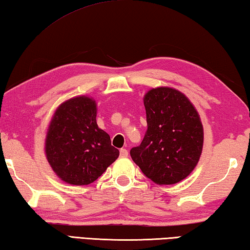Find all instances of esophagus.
I'll return each mask as SVG.
<instances>
[{"label":"esophagus","mask_w":250,"mask_h":250,"mask_svg":"<svg viewBox=\"0 0 250 250\" xmlns=\"http://www.w3.org/2000/svg\"><path fill=\"white\" fill-rule=\"evenodd\" d=\"M128 156V151L125 148H121L120 149V157H126Z\"/></svg>","instance_id":"esophagus-1"}]
</instances>
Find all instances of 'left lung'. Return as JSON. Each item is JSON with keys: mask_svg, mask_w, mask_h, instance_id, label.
I'll return each instance as SVG.
<instances>
[{"mask_svg": "<svg viewBox=\"0 0 250 250\" xmlns=\"http://www.w3.org/2000/svg\"><path fill=\"white\" fill-rule=\"evenodd\" d=\"M147 130L130 155L147 178L172 185L193 170L203 146V128L197 110L179 90L153 88L145 95Z\"/></svg>", "mask_w": 250, "mask_h": 250, "instance_id": "left-lung-1", "label": "left lung"}]
</instances>
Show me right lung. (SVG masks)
<instances>
[{
    "label": "right lung",
    "instance_id": "obj_1",
    "mask_svg": "<svg viewBox=\"0 0 250 250\" xmlns=\"http://www.w3.org/2000/svg\"><path fill=\"white\" fill-rule=\"evenodd\" d=\"M46 154L54 172L67 184L94 183L119 156L109 134L96 122V103L80 96L58 108L46 139Z\"/></svg>",
    "mask_w": 250,
    "mask_h": 250
}]
</instances>
